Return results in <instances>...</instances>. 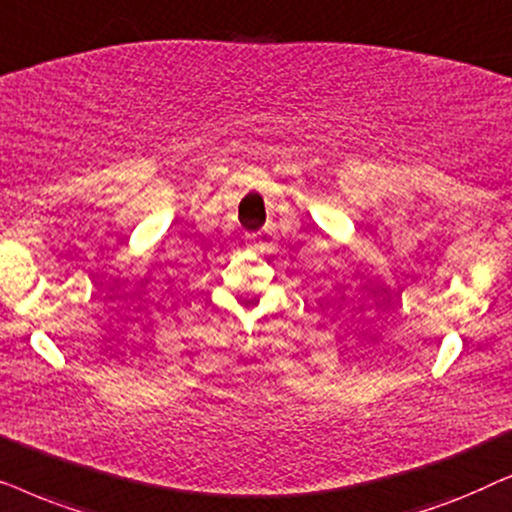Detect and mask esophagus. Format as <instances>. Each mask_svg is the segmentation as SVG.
Here are the masks:
<instances>
[{
    "instance_id": "1",
    "label": "esophagus",
    "mask_w": 512,
    "mask_h": 512,
    "mask_svg": "<svg viewBox=\"0 0 512 512\" xmlns=\"http://www.w3.org/2000/svg\"><path fill=\"white\" fill-rule=\"evenodd\" d=\"M249 242H251V244H256V242H258V237H256V235H249Z\"/></svg>"
}]
</instances>
